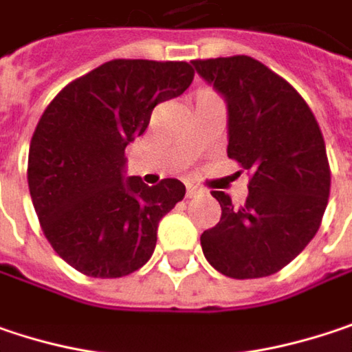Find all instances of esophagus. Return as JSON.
Here are the masks:
<instances>
[{
	"instance_id": "esophagus-1",
	"label": "esophagus",
	"mask_w": 352,
	"mask_h": 352,
	"mask_svg": "<svg viewBox=\"0 0 352 352\" xmlns=\"http://www.w3.org/2000/svg\"><path fill=\"white\" fill-rule=\"evenodd\" d=\"M200 194V190L196 188V186H186V196L188 198H194V196H198Z\"/></svg>"
}]
</instances>
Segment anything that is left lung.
Wrapping results in <instances>:
<instances>
[{
    "instance_id": "obj_1",
    "label": "left lung",
    "mask_w": 352,
    "mask_h": 352,
    "mask_svg": "<svg viewBox=\"0 0 352 352\" xmlns=\"http://www.w3.org/2000/svg\"><path fill=\"white\" fill-rule=\"evenodd\" d=\"M192 63L226 102L228 158L250 172L242 206L212 192L222 216L202 232V252L224 276H270L313 240L329 202L331 168L318 122L302 96L254 58Z\"/></svg>"
}]
</instances>
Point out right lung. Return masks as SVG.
<instances>
[{"label": "right lung", "instance_id": "obj_1", "mask_svg": "<svg viewBox=\"0 0 352 352\" xmlns=\"http://www.w3.org/2000/svg\"><path fill=\"white\" fill-rule=\"evenodd\" d=\"M192 80L186 62L112 60L67 84L41 113L28 158L32 202L52 248L82 274L120 278L150 261L158 222L186 186L126 176L124 152L152 110Z\"/></svg>", "mask_w": 352, "mask_h": 352}]
</instances>
